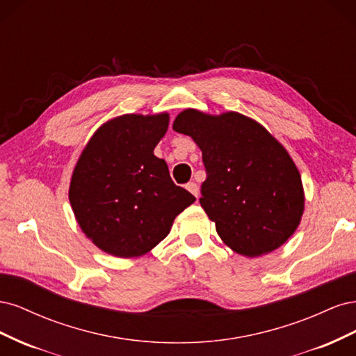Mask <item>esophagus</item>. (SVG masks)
I'll return each mask as SVG.
<instances>
[{
  "label": "esophagus",
  "instance_id": "obj_1",
  "mask_svg": "<svg viewBox=\"0 0 356 356\" xmlns=\"http://www.w3.org/2000/svg\"><path fill=\"white\" fill-rule=\"evenodd\" d=\"M186 187H187V190L191 193L193 196H196V199L199 197V186L196 184V182H188Z\"/></svg>",
  "mask_w": 356,
  "mask_h": 356
}]
</instances>
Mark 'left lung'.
Masks as SVG:
<instances>
[{
  "instance_id": "8db88e82",
  "label": "left lung",
  "mask_w": 356,
  "mask_h": 356,
  "mask_svg": "<svg viewBox=\"0 0 356 356\" xmlns=\"http://www.w3.org/2000/svg\"><path fill=\"white\" fill-rule=\"evenodd\" d=\"M174 131L202 149L199 202L225 245L258 257L288 241L303 215V187L293 159L261 124L239 113L186 110Z\"/></svg>"
}]
</instances>
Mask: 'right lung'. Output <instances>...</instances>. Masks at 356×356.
<instances>
[{
	"label": "right lung",
	"instance_id": "1",
	"mask_svg": "<svg viewBox=\"0 0 356 356\" xmlns=\"http://www.w3.org/2000/svg\"><path fill=\"white\" fill-rule=\"evenodd\" d=\"M169 115L126 114L98 129L74 169L70 202L81 230L114 257H139L163 241L196 200L175 186L154 147Z\"/></svg>",
	"mask_w": 356,
	"mask_h": 356
}]
</instances>
